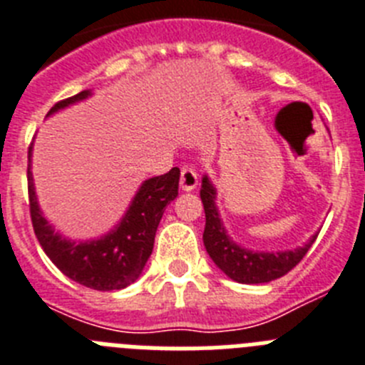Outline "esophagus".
<instances>
[{
	"mask_svg": "<svg viewBox=\"0 0 365 365\" xmlns=\"http://www.w3.org/2000/svg\"><path fill=\"white\" fill-rule=\"evenodd\" d=\"M198 185V174L191 167H183L182 176H180V187L182 191H192Z\"/></svg>",
	"mask_w": 365,
	"mask_h": 365,
	"instance_id": "1",
	"label": "esophagus"
}]
</instances>
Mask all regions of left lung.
<instances>
[{
	"label": "left lung",
	"instance_id": "1",
	"mask_svg": "<svg viewBox=\"0 0 365 365\" xmlns=\"http://www.w3.org/2000/svg\"><path fill=\"white\" fill-rule=\"evenodd\" d=\"M200 198L205 211V250L215 264L237 283L261 284L283 277L305 257V253L318 237V233H314L303 246L284 252H259V250L244 248L231 239L222 222L217 207V187L207 174L202 176Z\"/></svg>",
	"mask_w": 365,
	"mask_h": 365
}]
</instances>
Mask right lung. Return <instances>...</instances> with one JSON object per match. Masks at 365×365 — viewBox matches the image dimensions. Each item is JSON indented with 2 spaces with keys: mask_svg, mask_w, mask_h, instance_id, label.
Listing matches in <instances>:
<instances>
[{
  "mask_svg": "<svg viewBox=\"0 0 365 365\" xmlns=\"http://www.w3.org/2000/svg\"><path fill=\"white\" fill-rule=\"evenodd\" d=\"M91 90H84L51 108L47 117L64 108L86 101ZM33 145L29 147V205L34 233L47 257L64 275L75 283L93 290L108 292L121 290L138 281L154 248V237L163 217L165 207L178 196L180 169L174 167L167 174L145 180L135 191L128 209L112 230L88 240H71L43 215L38 204L36 187L31 170Z\"/></svg>",
  "mask_w": 365,
  "mask_h": 365,
  "instance_id": "1",
  "label": "right lung"
}]
</instances>
